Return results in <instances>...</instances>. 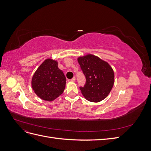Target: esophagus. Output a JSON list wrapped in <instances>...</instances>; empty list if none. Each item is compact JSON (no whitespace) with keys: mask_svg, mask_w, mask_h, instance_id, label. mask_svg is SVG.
Listing matches in <instances>:
<instances>
[{"mask_svg":"<svg viewBox=\"0 0 151 151\" xmlns=\"http://www.w3.org/2000/svg\"><path fill=\"white\" fill-rule=\"evenodd\" d=\"M70 81H72V82H74V81H76V77H73V78H72V79H70Z\"/></svg>","mask_w":151,"mask_h":151,"instance_id":"34e87169","label":"esophagus"}]
</instances>
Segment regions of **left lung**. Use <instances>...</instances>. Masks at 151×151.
<instances>
[{"instance_id": "left-lung-1", "label": "left lung", "mask_w": 151, "mask_h": 151, "mask_svg": "<svg viewBox=\"0 0 151 151\" xmlns=\"http://www.w3.org/2000/svg\"><path fill=\"white\" fill-rule=\"evenodd\" d=\"M81 68L86 77V83L79 87L86 99L97 103L106 98L114 84V72L106 62L98 57L88 55L78 58Z\"/></svg>"}]
</instances>
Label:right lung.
Segmentation results:
<instances>
[{"label": "right lung", "instance_id": "obj_1", "mask_svg": "<svg viewBox=\"0 0 151 151\" xmlns=\"http://www.w3.org/2000/svg\"><path fill=\"white\" fill-rule=\"evenodd\" d=\"M66 78L58 67V63L47 59L36 70L31 81L35 93L45 101H52L61 95L65 88Z\"/></svg>", "mask_w": 151, "mask_h": 151}]
</instances>
